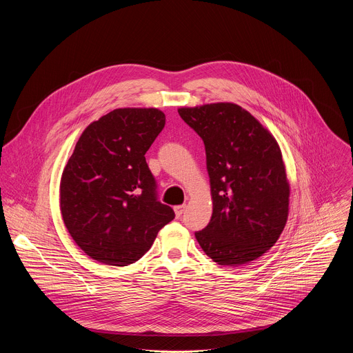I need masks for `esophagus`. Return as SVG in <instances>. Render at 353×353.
Listing matches in <instances>:
<instances>
[{
  "mask_svg": "<svg viewBox=\"0 0 353 353\" xmlns=\"http://www.w3.org/2000/svg\"><path fill=\"white\" fill-rule=\"evenodd\" d=\"M184 210H185V205H177V207H174V214H176V218H180V216L183 215Z\"/></svg>",
  "mask_w": 353,
  "mask_h": 353,
  "instance_id": "obj_1",
  "label": "esophagus"
}]
</instances>
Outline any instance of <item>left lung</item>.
I'll list each match as a JSON object with an SVG mask.
<instances>
[{
	"mask_svg": "<svg viewBox=\"0 0 353 353\" xmlns=\"http://www.w3.org/2000/svg\"><path fill=\"white\" fill-rule=\"evenodd\" d=\"M205 145L212 218L195 232L219 265L254 261L279 239L289 212V183L276 139L234 103L179 109Z\"/></svg>",
	"mask_w": 353,
	"mask_h": 353,
	"instance_id": "1",
	"label": "left lung"
}]
</instances>
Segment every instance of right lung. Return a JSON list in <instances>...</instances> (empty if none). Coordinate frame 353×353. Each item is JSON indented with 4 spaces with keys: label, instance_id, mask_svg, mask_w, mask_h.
<instances>
[{
    "label": "right lung",
    "instance_id": "right-lung-1",
    "mask_svg": "<svg viewBox=\"0 0 353 353\" xmlns=\"http://www.w3.org/2000/svg\"><path fill=\"white\" fill-rule=\"evenodd\" d=\"M158 109H116L79 137L60 184L65 228L86 256L108 265L138 261L174 219L145 154L163 130Z\"/></svg>",
    "mask_w": 353,
    "mask_h": 353
}]
</instances>
